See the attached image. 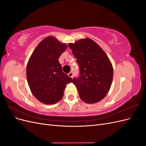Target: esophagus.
<instances>
[{
  "instance_id": "obj_1",
  "label": "esophagus",
  "mask_w": 146,
  "mask_h": 146,
  "mask_svg": "<svg viewBox=\"0 0 146 146\" xmlns=\"http://www.w3.org/2000/svg\"><path fill=\"white\" fill-rule=\"evenodd\" d=\"M73 76H74V74H73V72H72V71H70V72L68 74V76L70 77L73 78Z\"/></svg>"
}]
</instances>
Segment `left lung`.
<instances>
[{"instance_id":"left-lung-1","label":"left lung","mask_w":146,"mask_h":146,"mask_svg":"<svg viewBox=\"0 0 146 146\" xmlns=\"http://www.w3.org/2000/svg\"><path fill=\"white\" fill-rule=\"evenodd\" d=\"M77 58L80 76L74 77L81 99L88 104L98 102L107 94L111 85L113 69L107 55L90 38L69 44Z\"/></svg>"}]
</instances>
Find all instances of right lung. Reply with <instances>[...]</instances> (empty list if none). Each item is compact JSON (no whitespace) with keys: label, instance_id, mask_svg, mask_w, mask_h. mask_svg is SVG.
Listing matches in <instances>:
<instances>
[{"label":"right lung","instance_id":"1","mask_svg":"<svg viewBox=\"0 0 146 146\" xmlns=\"http://www.w3.org/2000/svg\"><path fill=\"white\" fill-rule=\"evenodd\" d=\"M68 46L53 36L44 39L31 55L27 78L33 96L41 102L54 104L63 96L66 85L72 79L63 72L58 59Z\"/></svg>","mask_w":146,"mask_h":146}]
</instances>
